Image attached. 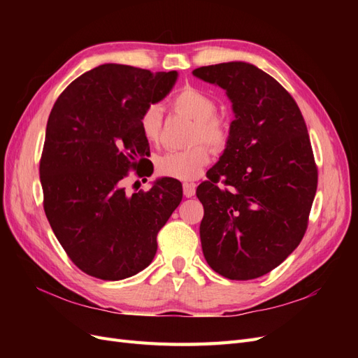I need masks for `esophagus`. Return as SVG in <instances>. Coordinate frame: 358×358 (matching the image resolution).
<instances>
[{
	"label": "esophagus",
	"mask_w": 358,
	"mask_h": 358,
	"mask_svg": "<svg viewBox=\"0 0 358 358\" xmlns=\"http://www.w3.org/2000/svg\"><path fill=\"white\" fill-rule=\"evenodd\" d=\"M194 194H196V183H191V182L183 183V196L189 199L194 196Z\"/></svg>",
	"instance_id": "obj_1"
}]
</instances>
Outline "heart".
I'll use <instances>...</instances> for the list:
<instances>
[{
  "mask_svg": "<svg viewBox=\"0 0 358 358\" xmlns=\"http://www.w3.org/2000/svg\"><path fill=\"white\" fill-rule=\"evenodd\" d=\"M173 106L176 110L187 113L194 121H197L194 142H204L216 150L225 146L227 138H229V128L221 117L215 115L216 103L209 94L199 88L187 86L175 95ZM138 122L148 142H158L162 122L161 107L158 104H149L140 115ZM209 161V150L204 146H196L188 150H171V152L158 157L157 171L162 176L192 180L201 175Z\"/></svg>",
  "mask_w": 358,
  "mask_h": 358,
  "instance_id": "obj_1",
  "label": "heart"
}]
</instances>
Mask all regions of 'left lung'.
<instances>
[{
	"mask_svg": "<svg viewBox=\"0 0 358 358\" xmlns=\"http://www.w3.org/2000/svg\"><path fill=\"white\" fill-rule=\"evenodd\" d=\"M192 74L222 88L234 113L224 152L196 192L204 208L203 254L224 278L255 279L305 236L318 183L308 128L282 85L252 64L222 62Z\"/></svg>",
	"mask_w": 358,
	"mask_h": 358,
	"instance_id": "8db88e82",
	"label": "left lung"
}]
</instances>
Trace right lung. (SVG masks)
Segmentation results:
<instances>
[{
	"mask_svg": "<svg viewBox=\"0 0 358 358\" xmlns=\"http://www.w3.org/2000/svg\"><path fill=\"white\" fill-rule=\"evenodd\" d=\"M178 71L150 73L103 64L73 80L53 106L40 161L45 212L58 242L82 272L121 280L146 268L157 234L182 200V183L159 178L127 196L129 170L150 176L140 115L161 101Z\"/></svg>",
	"mask_w": 358,
	"mask_h": 358,
	"instance_id": "right-lung-1",
	"label": "right lung"
}]
</instances>
